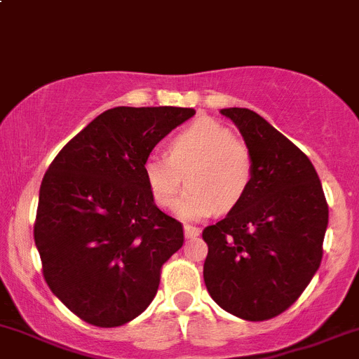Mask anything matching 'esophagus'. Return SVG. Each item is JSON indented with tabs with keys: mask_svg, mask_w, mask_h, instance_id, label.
<instances>
[{
	"mask_svg": "<svg viewBox=\"0 0 359 359\" xmlns=\"http://www.w3.org/2000/svg\"><path fill=\"white\" fill-rule=\"evenodd\" d=\"M184 234H186L187 240H191V238H196V236L200 234V229L195 227V225L186 224V225H184Z\"/></svg>",
	"mask_w": 359,
	"mask_h": 359,
	"instance_id": "esophagus-1",
	"label": "esophagus"
}]
</instances>
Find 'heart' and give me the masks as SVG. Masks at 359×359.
<instances>
[{
	"mask_svg": "<svg viewBox=\"0 0 359 359\" xmlns=\"http://www.w3.org/2000/svg\"><path fill=\"white\" fill-rule=\"evenodd\" d=\"M186 175L189 189L177 203V212L187 219L205 218L245 198L254 180V156L231 128L200 118L168 140L166 156L143 161L144 182L163 209L175 205Z\"/></svg>",
	"mask_w": 359,
	"mask_h": 359,
	"instance_id": "heart-1",
	"label": "heart"
}]
</instances>
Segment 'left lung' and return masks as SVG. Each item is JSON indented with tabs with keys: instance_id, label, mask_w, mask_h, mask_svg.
Returning <instances> with one entry per match:
<instances>
[{
	"instance_id": "obj_1",
	"label": "left lung",
	"mask_w": 359,
	"mask_h": 359,
	"mask_svg": "<svg viewBox=\"0 0 359 359\" xmlns=\"http://www.w3.org/2000/svg\"><path fill=\"white\" fill-rule=\"evenodd\" d=\"M254 156V180L224 219L202 231L203 280L219 308L243 320L273 318L320 266L329 208L304 151L250 109H222Z\"/></svg>"
}]
</instances>
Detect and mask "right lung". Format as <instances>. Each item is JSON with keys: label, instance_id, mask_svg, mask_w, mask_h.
<instances>
[{"label": "right lung", "instance_id": "1", "mask_svg": "<svg viewBox=\"0 0 359 359\" xmlns=\"http://www.w3.org/2000/svg\"><path fill=\"white\" fill-rule=\"evenodd\" d=\"M184 107H114L51 161L34 224L43 276L67 309L96 327H118L148 308L163 264L182 247L179 219L156 205L143 161Z\"/></svg>", "mask_w": 359, "mask_h": 359}]
</instances>
